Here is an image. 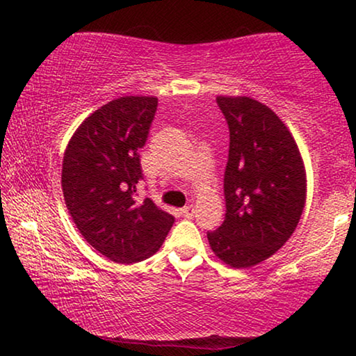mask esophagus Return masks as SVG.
Returning <instances> with one entry per match:
<instances>
[{"label": "esophagus", "mask_w": 356, "mask_h": 356, "mask_svg": "<svg viewBox=\"0 0 356 356\" xmlns=\"http://www.w3.org/2000/svg\"><path fill=\"white\" fill-rule=\"evenodd\" d=\"M181 213H183V217L193 218L194 217V206H191V204H189V206H184L181 209Z\"/></svg>", "instance_id": "1"}]
</instances>
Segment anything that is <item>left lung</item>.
I'll use <instances>...</instances> for the list:
<instances>
[{
	"instance_id": "1",
	"label": "left lung",
	"mask_w": 356,
	"mask_h": 356,
	"mask_svg": "<svg viewBox=\"0 0 356 356\" xmlns=\"http://www.w3.org/2000/svg\"><path fill=\"white\" fill-rule=\"evenodd\" d=\"M217 105L230 131L227 212L207 240L223 262L245 269L270 257L295 232L306 173L293 136L269 106L250 97H217Z\"/></svg>"
}]
</instances>
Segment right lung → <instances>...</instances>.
I'll return each mask as SVG.
<instances>
[{"label": "right lung", "instance_id": "add662e5", "mask_svg": "<svg viewBox=\"0 0 356 356\" xmlns=\"http://www.w3.org/2000/svg\"><path fill=\"white\" fill-rule=\"evenodd\" d=\"M155 97H120L86 118L67 144L61 186L77 230L100 254L120 264L159 251L175 218L139 199V149L157 111Z\"/></svg>", "mask_w": 356, "mask_h": 356}]
</instances>
